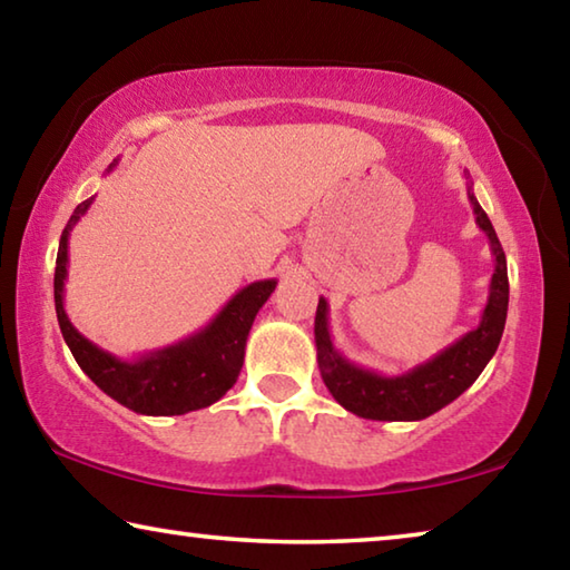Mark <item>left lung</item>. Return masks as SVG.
Masks as SVG:
<instances>
[{"label": "left lung", "instance_id": "1", "mask_svg": "<svg viewBox=\"0 0 570 570\" xmlns=\"http://www.w3.org/2000/svg\"><path fill=\"white\" fill-rule=\"evenodd\" d=\"M465 178L475 224L490 240L495 266L493 278H490L488 304L482 308L475 330L462 334L458 342L445 346L432 360L412 366L410 372L390 377V374H380L350 362L336 350L330 334V304H326L324 296H320V306H316L314 316L316 362H320L322 380L326 390L332 392V397L344 410L354 412L356 417L382 422H417L430 417L452 400H458L480 377L485 364L493 360L508 316V264L495 228L490 224L485 210L480 208L475 193H472L468 170Z\"/></svg>", "mask_w": 570, "mask_h": 570}]
</instances>
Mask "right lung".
<instances>
[{
  "mask_svg": "<svg viewBox=\"0 0 570 570\" xmlns=\"http://www.w3.org/2000/svg\"><path fill=\"white\" fill-rule=\"evenodd\" d=\"M115 166L118 160L110 163L108 173ZM92 200L95 196L82 200L67 220L55 266L57 322L75 362L108 397L138 414L168 417V414H186L218 402L238 380L248 332L258 308L274 294L276 278H264V282L240 288L204 330L186 336L183 342L135 356V360H120L77 332L65 312V282L67 262H70L67 244H70V230L88 214Z\"/></svg>",
  "mask_w": 570,
  "mask_h": 570,
  "instance_id": "obj_1",
  "label": "right lung"
}]
</instances>
